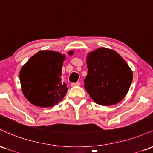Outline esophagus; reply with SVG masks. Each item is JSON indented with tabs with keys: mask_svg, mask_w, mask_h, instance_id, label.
I'll return each mask as SVG.
<instances>
[{
	"mask_svg": "<svg viewBox=\"0 0 153 153\" xmlns=\"http://www.w3.org/2000/svg\"><path fill=\"white\" fill-rule=\"evenodd\" d=\"M71 86H79V85H80V82H73V83H71Z\"/></svg>",
	"mask_w": 153,
	"mask_h": 153,
	"instance_id": "esophagus-1",
	"label": "esophagus"
}]
</instances>
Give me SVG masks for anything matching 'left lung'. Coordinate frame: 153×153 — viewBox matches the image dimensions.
<instances>
[{
  "mask_svg": "<svg viewBox=\"0 0 153 153\" xmlns=\"http://www.w3.org/2000/svg\"><path fill=\"white\" fill-rule=\"evenodd\" d=\"M86 64L84 87L94 102L111 106L125 97L132 81V71L116 51L98 48L88 54Z\"/></svg>",
  "mask_w": 153,
  "mask_h": 153,
  "instance_id": "8db88e82",
  "label": "left lung"
}]
</instances>
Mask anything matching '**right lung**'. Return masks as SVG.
<instances>
[{
    "mask_svg": "<svg viewBox=\"0 0 153 153\" xmlns=\"http://www.w3.org/2000/svg\"><path fill=\"white\" fill-rule=\"evenodd\" d=\"M73 54L70 51L69 54ZM65 55L52 50H41L22 66L19 73L23 94L39 107L54 106L62 100L68 88L61 73Z\"/></svg>",
    "mask_w": 153,
    "mask_h": 153,
    "instance_id": "add662e5",
    "label": "right lung"
}]
</instances>
